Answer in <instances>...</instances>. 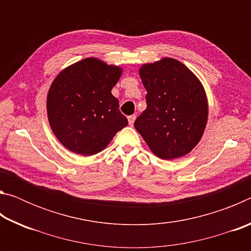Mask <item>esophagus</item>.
Returning a JSON list of instances; mask_svg holds the SVG:
<instances>
[{
  "label": "esophagus",
  "instance_id": "1",
  "mask_svg": "<svg viewBox=\"0 0 251 251\" xmlns=\"http://www.w3.org/2000/svg\"><path fill=\"white\" fill-rule=\"evenodd\" d=\"M135 120H136V116H135V115H130V116H128V123H129V125H133V124H134V122H135Z\"/></svg>",
  "mask_w": 251,
  "mask_h": 251
}]
</instances>
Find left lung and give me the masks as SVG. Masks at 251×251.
Here are the masks:
<instances>
[{
  "instance_id": "1",
  "label": "left lung",
  "mask_w": 251,
  "mask_h": 251,
  "mask_svg": "<svg viewBox=\"0 0 251 251\" xmlns=\"http://www.w3.org/2000/svg\"><path fill=\"white\" fill-rule=\"evenodd\" d=\"M147 107L134 123L151 151L161 159L179 158L193 150L205 130L208 107L198 78L174 58L139 70Z\"/></svg>"
}]
</instances>
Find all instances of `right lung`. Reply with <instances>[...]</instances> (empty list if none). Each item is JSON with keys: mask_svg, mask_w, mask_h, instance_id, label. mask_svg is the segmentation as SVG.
Instances as JSON below:
<instances>
[{"mask_svg": "<svg viewBox=\"0 0 251 251\" xmlns=\"http://www.w3.org/2000/svg\"><path fill=\"white\" fill-rule=\"evenodd\" d=\"M122 69L85 58L58 74L48 95L53 133L75 154L95 155L128 124L112 88Z\"/></svg>", "mask_w": 251, "mask_h": 251, "instance_id": "right-lung-1", "label": "right lung"}]
</instances>
